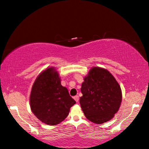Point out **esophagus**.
Masks as SVG:
<instances>
[{"label":"esophagus","mask_w":149,"mask_h":149,"mask_svg":"<svg viewBox=\"0 0 149 149\" xmlns=\"http://www.w3.org/2000/svg\"><path fill=\"white\" fill-rule=\"evenodd\" d=\"M74 99L75 100V102H78L79 101V96H75L74 97Z\"/></svg>","instance_id":"1"}]
</instances>
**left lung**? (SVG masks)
<instances>
[{"mask_svg": "<svg viewBox=\"0 0 149 149\" xmlns=\"http://www.w3.org/2000/svg\"><path fill=\"white\" fill-rule=\"evenodd\" d=\"M79 99L86 118L101 124L113 118L122 100L120 86L106 69L93 67L84 77Z\"/></svg>", "mask_w": 149, "mask_h": 149, "instance_id": "1", "label": "left lung"}]
</instances>
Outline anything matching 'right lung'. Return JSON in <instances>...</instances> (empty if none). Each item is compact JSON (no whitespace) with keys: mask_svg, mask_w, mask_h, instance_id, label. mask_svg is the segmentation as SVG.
Returning <instances> with one entry per match:
<instances>
[{"mask_svg":"<svg viewBox=\"0 0 149 149\" xmlns=\"http://www.w3.org/2000/svg\"><path fill=\"white\" fill-rule=\"evenodd\" d=\"M74 104L54 67L47 68L38 75L31 91L30 105L39 120L49 125H57L68 117Z\"/></svg>","mask_w":149,"mask_h":149,"instance_id":"add662e5","label":"right lung"}]
</instances>
